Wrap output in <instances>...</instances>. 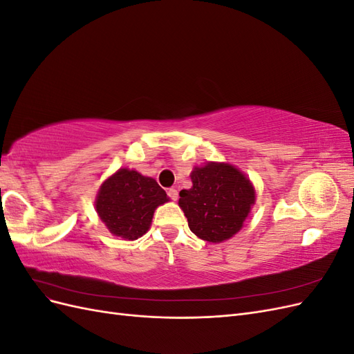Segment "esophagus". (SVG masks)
<instances>
[{
    "mask_svg": "<svg viewBox=\"0 0 354 354\" xmlns=\"http://www.w3.org/2000/svg\"><path fill=\"white\" fill-rule=\"evenodd\" d=\"M168 196L173 199V201H177L178 199V190L176 187L168 189Z\"/></svg>",
    "mask_w": 354,
    "mask_h": 354,
    "instance_id": "obj_1",
    "label": "esophagus"
}]
</instances>
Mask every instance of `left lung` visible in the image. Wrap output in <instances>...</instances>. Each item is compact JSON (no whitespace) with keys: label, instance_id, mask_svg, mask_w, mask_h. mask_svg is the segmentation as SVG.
<instances>
[{"label":"left lung","instance_id":"obj_1","mask_svg":"<svg viewBox=\"0 0 354 354\" xmlns=\"http://www.w3.org/2000/svg\"><path fill=\"white\" fill-rule=\"evenodd\" d=\"M192 186L180 192L178 205L198 238L220 243L236 234L255 203V189L241 169L208 162L190 173Z\"/></svg>","mask_w":354,"mask_h":354}]
</instances>
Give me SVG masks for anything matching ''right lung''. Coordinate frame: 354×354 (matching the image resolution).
<instances>
[{
    "mask_svg": "<svg viewBox=\"0 0 354 354\" xmlns=\"http://www.w3.org/2000/svg\"><path fill=\"white\" fill-rule=\"evenodd\" d=\"M168 201L155 178L120 168L100 186L95 211L115 236L136 241L151 227L155 209Z\"/></svg>",
    "mask_w": 354,
    "mask_h": 354,
    "instance_id": "add662e5",
    "label": "right lung"
}]
</instances>
